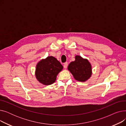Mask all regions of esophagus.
<instances>
[{"label":"esophagus","mask_w":126,"mask_h":126,"mask_svg":"<svg viewBox=\"0 0 126 126\" xmlns=\"http://www.w3.org/2000/svg\"><path fill=\"white\" fill-rule=\"evenodd\" d=\"M68 66V63L67 62H65L64 63V68H66Z\"/></svg>","instance_id":"obj_1"}]
</instances>
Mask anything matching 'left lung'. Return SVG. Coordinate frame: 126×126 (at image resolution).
<instances>
[{
	"label": "left lung",
	"instance_id": "8db88e82",
	"mask_svg": "<svg viewBox=\"0 0 126 126\" xmlns=\"http://www.w3.org/2000/svg\"><path fill=\"white\" fill-rule=\"evenodd\" d=\"M68 69L76 80L80 82L87 81L91 76V65L87 59H83L80 56L75 57V61L68 65Z\"/></svg>",
	"mask_w": 126,
	"mask_h": 126
}]
</instances>
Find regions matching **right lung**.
Here are the masks:
<instances>
[{"label": "right lung", "mask_w": 126, "mask_h": 126, "mask_svg": "<svg viewBox=\"0 0 126 126\" xmlns=\"http://www.w3.org/2000/svg\"><path fill=\"white\" fill-rule=\"evenodd\" d=\"M63 68V66L56 58L52 56L47 57L37 64L36 77L43 85L52 84L56 81L57 76Z\"/></svg>", "instance_id": "add662e5"}]
</instances>
